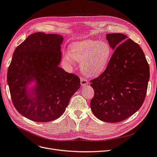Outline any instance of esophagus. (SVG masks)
<instances>
[{"label":"esophagus","mask_w":157,"mask_h":157,"mask_svg":"<svg viewBox=\"0 0 157 157\" xmlns=\"http://www.w3.org/2000/svg\"><path fill=\"white\" fill-rule=\"evenodd\" d=\"M88 84V80H86L83 78H81V85L82 86H85Z\"/></svg>","instance_id":"esophagus-1"}]
</instances>
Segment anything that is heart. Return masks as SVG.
I'll use <instances>...</instances> for the list:
<instances>
[{
    "mask_svg": "<svg viewBox=\"0 0 157 157\" xmlns=\"http://www.w3.org/2000/svg\"><path fill=\"white\" fill-rule=\"evenodd\" d=\"M113 55V49L106 41L85 39L77 41L65 52L63 59L67 63L74 65V60L81 62L80 67L85 75L97 76L108 66Z\"/></svg>",
    "mask_w": 157,
    "mask_h": 157,
    "instance_id": "heart-1",
    "label": "heart"
}]
</instances>
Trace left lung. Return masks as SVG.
Returning <instances> with one entry per match:
<instances>
[{"label": "left lung", "mask_w": 157, "mask_h": 157, "mask_svg": "<svg viewBox=\"0 0 157 157\" xmlns=\"http://www.w3.org/2000/svg\"><path fill=\"white\" fill-rule=\"evenodd\" d=\"M123 34H108L106 39L114 49L106 69L91 80L94 96L92 113L105 122L124 120L142 106L150 79V67L138 44Z\"/></svg>", "instance_id": "8db88e82"}]
</instances>
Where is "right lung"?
Masks as SVG:
<instances>
[{"instance_id":"add662e5","label":"right lung","mask_w":157,"mask_h":157,"mask_svg":"<svg viewBox=\"0 0 157 157\" xmlns=\"http://www.w3.org/2000/svg\"><path fill=\"white\" fill-rule=\"evenodd\" d=\"M63 37L36 32L15 49L7 80L16 109L37 122L59 118L80 87L79 78L59 65ZM35 81L36 85L28 86Z\"/></svg>"}]
</instances>
